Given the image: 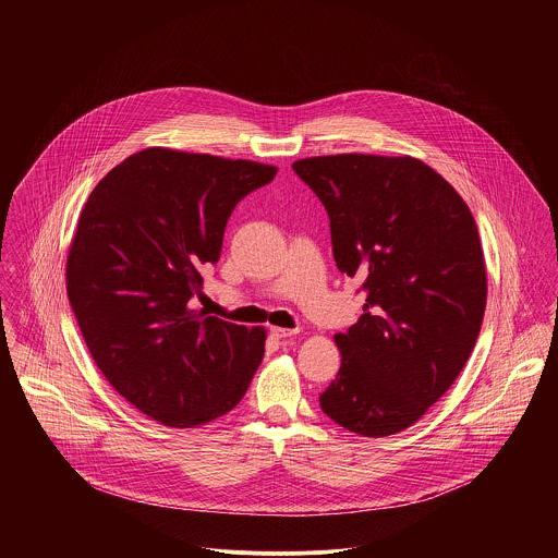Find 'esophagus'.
I'll list each match as a JSON object with an SVG mask.
<instances>
[{
	"mask_svg": "<svg viewBox=\"0 0 558 558\" xmlns=\"http://www.w3.org/2000/svg\"><path fill=\"white\" fill-rule=\"evenodd\" d=\"M299 330L296 328H281V326H270V335L277 339H286V337H294Z\"/></svg>",
	"mask_w": 558,
	"mask_h": 558,
	"instance_id": "1",
	"label": "esophagus"
}]
</instances>
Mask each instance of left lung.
I'll list each match as a JSON object with an SVG mask.
<instances>
[{
	"instance_id": "obj_1",
	"label": "left lung",
	"mask_w": 558,
	"mask_h": 558,
	"mask_svg": "<svg viewBox=\"0 0 558 558\" xmlns=\"http://www.w3.org/2000/svg\"><path fill=\"white\" fill-rule=\"evenodd\" d=\"M330 219L332 255L363 279V316L337 332L341 367L319 405L383 438L416 423L466 365L485 312L477 223L462 195L414 157L294 160Z\"/></svg>"
}]
</instances>
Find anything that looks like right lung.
Masks as SVG:
<instances>
[{"label": "right lung", "mask_w": 558, "mask_h": 558, "mask_svg": "<svg viewBox=\"0 0 558 558\" xmlns=\"http://www.w3.org/2000/svg\"><path fill=\"white\" fill-rule=\"evenodd\" d=\"M275 165L146 148L89 193L66 255V294L109 385L167 427L210 423L246 393L266 328L189 307L228 219Z\"/></svg>", "instance_id": "1"}]
</instances>
